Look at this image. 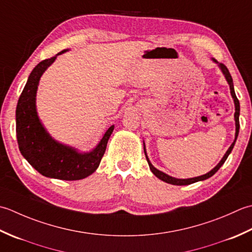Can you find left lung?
Masks as SVG:
<instances>
[{
	"instance_id": "left-lung-1",
	"label": "left lung",
	"mask_w": 252,
	"mask_h": 252,
	"mask_svg": "<svg viewBox=\"0 0 252 252\" xmlns=\"http://www.w3.org/2000/svg\"><path fill=\"white\" fill-rule=\"evenodd\" d=\"M212 61L214 62L215 64H218V66L220 67V69L222 70V73L225 77V79H226L227 84L229 85V90H230V94H232V97L234 99V104H235V114H234V117H235V126H236V132H235V139L233 141L232 145H230V147L228 148V150L226 151V153H225L224 157L222 158V160H220L219 162V164L217 166H215L214 168H212L211 171L208 172L207 174H204V175H201V176H197V177H193V178H186V179H183V178H175V177H172L167 175V174L163 173L161 171H158V168H156L155 166L152 165L150 160H149V158L147 156V152H146V146H145V142H143V150H145V155H146V158L148 161V164H149V167H150L151 172L155 174V175L158 178L161 179V181L165 182L167 184H171V185H176V186H183V185H190V184H193V183H197V182H200V181H204V179H208L211 176H213L215 173H217L220 167L223 165L224 162L226 161L227 157L230 155V152H232L233 148L235 146V142L236 140H237V137H238V133H239V113H240V105H239V101L237 99V96H236V94H235V90H234V84H233V78L232 76H230L229 71L227 69L226 66H225L224 64H220L219 63V62L217 60L212 59Z\"/></svg>"
}]
</instances>
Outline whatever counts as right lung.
<instances>
[{
    "instance_id": "1",
    "label": "right lung",
    "mask_w": 252,
    "mask_h": 252,
    "mask_svg": "<svg viewBox=\"0 0 252 252\" xmlns=\"http://www.w3.org/2000/svg\"><path fill=\"white\" fill-rule=\"evenodd\" d=\"M67 51L63 50L53 58L40 62L30 73L16 107V133L20 153L41 175L62 181H79L99 167L114 125L107 128L95 148L89 152H80L56 141L41 123L35 105L40 78L58 55Z\"/></svg>"
}]
</instances>
